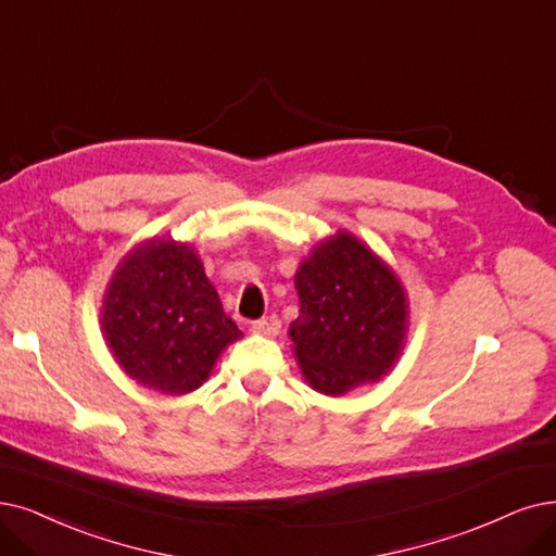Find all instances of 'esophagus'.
I'll list each match as a JSON object with an SVG mask.
<instances>
[{
	"label": "esophagus",
	"mask_w": 556,
	"mask_h": 556,
	"mask_svg": "<svg viewBox=\"0 0 556 556\" xmlns=\"http://www.w3.org/2000/svg\"><path fill=\"white\" fill-rule=\"evenodd\" d=\"M253 330L260 332V336H276V332L280 330V319H278V315L262 317V319L253 321Z\"/></svg>",
	"instance_id": "1"
}]
</instances>
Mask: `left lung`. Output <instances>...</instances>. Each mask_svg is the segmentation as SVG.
<instances>
[{"label": "left lung", "mask_w": 556, "mask_h": 556, "mask_svg": "<svg viewBox=\"0 0 556 556\" xmlns=\"http://www.w3.org/2000/svg\"><path fill=\"white\" fill-rule=\"evenodd\" d=\"M299 317L290 338L305 381L338 396L379 381L406 338V296L386 262L340 230L296 271Z\"/></svg>", "instance_id": "obj_1"}]
</instances>
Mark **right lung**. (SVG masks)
I'll return each instance as SVG.
<instances>
[{"instance_id":"add662e5","label":"right lung","mask_w":556,"mask_h":556,"mask_svg":"<svg viewBox=\"0 0 556 556\" xmlns=\"http://www.w3.org/2000/svg\"><path fill=\"white\" fill-rule=\"evenodd\" d=\"M102 330L137 383L164 394L201 388L218 353L241 338L193 249L150 239L109 282Z\"/></svg>"}]
</instances>
